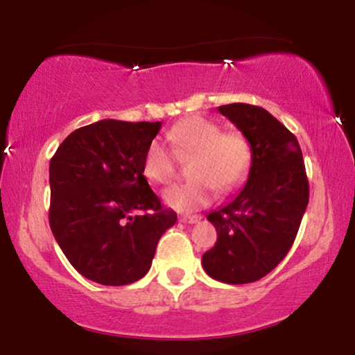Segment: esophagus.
Returning <instances> with one entry per match:
<instances>
[{
  "label": "esophagus",
  "instance_id": "34e87169",
  "mask_svg": "<svg viewBox=\"0 0 355 355\" xmlns=\"http://www.w3.org/2000/svg\"><path fill=\"white\" fill-rule=\"evenodd\" d=\"M202 220V215H182L180 222L183 223H197Z\"/></svg>",
  "mask_w": 355,
  "mask_h": 355
}]
</instances>
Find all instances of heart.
<instances>
[{
	"mask_svg": "<svg viewBox=\"0 0 355 355\" xmlns=\"http://www.w3.org/2000/svg\"><path fill=\"white\" fill-rule=\"evenodd\" d=\"M170 141L178 153H193L189 172L193 177L164 191V200L177 210H195L211 202L215 189L229 191L245 177L250 148L237 132H222L214 121L190 116L170 130ZM144 175L155 183H168L175 175V157L160 138L148 144L144 155Z\"/></svg>",
	"mask_w": 355,
	"mask_h": 355,
	"instance_id": "obj_1",
	"label": "heart"
}]
</instances>
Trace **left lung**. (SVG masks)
<instances>
[{
	"label": "left lung",
	"mask_w": 355,
	"mask_h": 355,
	"mask_svg": "<svg viewBox=\"0 0 355 355\" xmlns=\"http://www.w3.org/2000/svg\"><path fill=\"white\" fill-rule=\"evenodd\" d=\"M250 145L247 183L207 215L217 230L202 255L203 270L223 284H250L288 254L309 203V182L297 138L267 110L247 103L218 107Z\"/></svg>",
	"instance_id": "1"
}]
</instances>
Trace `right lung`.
<instances>
[{
  "label": "right lung",
  "instance_id": "obj_1",
  "mask_svg": "<svg viewBox=\"0 0 355 355\" xmlns=\"http://www.w3.org/2000/svg\"><path fill=\"white\" fill-rule=\"evenodd\" d=\"M162 121L100 120L63 140L50 162V227L81 275L101 285L140 280L175 225L144 175Z\"/></svg>",
  "mask_w": 355,
  "mask_h": 355
}]
</instances>
